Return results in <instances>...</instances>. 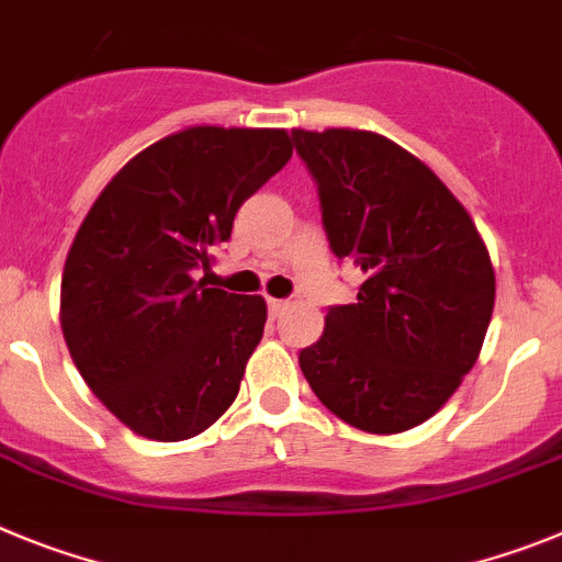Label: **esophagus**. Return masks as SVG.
Returning <instances> with one entry per match:
<instances>
[{"mask_svg": "<svg viewBox=\"0 0 562 562\" xmlns=\"http://www.w3.org/2000/svg\"><path fill=\"white\" fill-rule=\"evenodd\" d=\"M288 311V300H274V296H268V314L274 316H282Z\"/></svg>", "mask_w": 562, "mask_h": 562, "instance_id": "esophagus-1", "label": "esophagus"}]
</instances>
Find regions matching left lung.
Returning <instances> with one entry per match:
<instances>
[{
  "instance_id": "left-lung-1",
  "label": "left lung",
  "mask_w": 562,
  "mask_h": 562,
  "mask_svg": "<svg viewBox=\"0 0 562 562\" xmlns=\"http://www.w3.org/2000/svg\"><path fill=\"white\" fill-rule=\"evenodd\" d=\"M319 189L330 251L362 271L356 302L334 305L300 368L350 427H418L472 370L495 271L475 223L436 172L368 130L291 133Z\"/></svg>"
}]
</instances>
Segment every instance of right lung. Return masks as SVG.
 Masks as SVG:
<instances>
[{"mask_svg": "<svg viewBox=\"0 0 562 562\" xmlns=\"http://www.w3.org/2000/svg\"><path fill=\"white\" fill-rule=\"evenodd\" d=\"M291 153L285 130L189 126L135 155L87 212L61 277V330L87 387L138 436L192 438L237 398L266 300L194 274Z\"/></svg>", "mask_w": 562, "mask_h": 562, "instance_id": "add662e5", "label": "right lung"}]
</instances>
